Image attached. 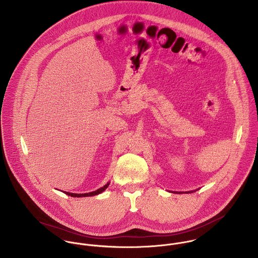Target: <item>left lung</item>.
<instances>
[{"label":"left lung","mask_w":258,"mask_h":258,"mask_svg":"<svg viewBox=\"0 0 258 258\" xmlns=\"http://www.w3.org/2000/svg\"><path fill=\"white\" fill-rule=\"evenodd\" d=\"M188 192H189V191H188ZM178 194H181V192H178Z\"/></svg>","instance_id":"left-lung-1"}]
</instances>
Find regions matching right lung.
Returning <instances> with one entry per match:
<instances>
[{"label": "right lung", "instance_id": "1", "mask_svg": "<svg viewBox=\"0 0 258 258\" xmlns=\"http://www.w3.org/2000/svg\"><path fill=\"white\" fill-rule=\"evenodd\" d=\"M110 184V182H107V184H105L104 186H102V187H100L98 188L97 190H95V191H92V192H88V194H72V192H67V191H64V194L66 195H68V196H70V197H73V198H86V197H93V196H97V195H99L101 192H103L107 187H108V185Z\"/></svg>", "mask_w": 258, "mask_h": 258}]
</instances>
